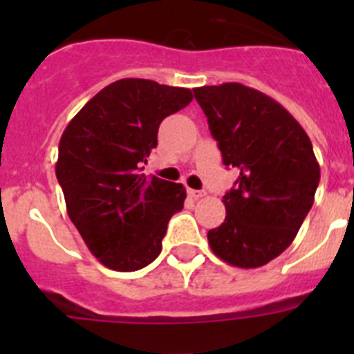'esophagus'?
<instances>
[{
  "label": "esophagus",
  "mask_w": 354,
  "mask_h": 354,
  "mask_svg": "<svg viewBox=\"0 0 354 354\" xmlns=\"http://www.w3.org/2000/svg\"><path fill=\"white\" fill-rule=\"evenodd\" d=\"M187 195L192 196L193 200H200V198H204L205 193L204 192H196V189H187Z\"/></svg>",
  "instance_id": "1"
}]
</instances>
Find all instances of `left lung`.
I'll use <instances>...</instances> for the list:
<instances>
[{
	"label": "left lung",
	"mask_w": 354,
	"mask_h": 354,
	"mask_svg": "<svg viewBox=\"0 0 354 354\" xmlns=\"http://www.w3.org/2000/svg\"><path fill=\"white\" fill-rule=\"evenodd\" d=\"M236 187L223 196L227 216L207 232L216 257L261 268L290 245L314 204L321 170L299 122L270 95L241 83L193 90Z\"/></svg>",
	"instance_id": "1"
}]
</instances>
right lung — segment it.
<instances>
[{
  "mask_svg": "<svg viewBox=\"0 0 354 354\" xmlns=\"http://www.w3.org/2000/svg\"><path fill=\"white\" fill-rule=\"evenodd\" d=\"M189 88L118 80L68 122L58 145L56 179L71 221L93 257L136 271L161 253L168 220L184 207L183 184L142 174L158 147L162 118L186 108Z\"/></svg>",
  "mask_w": 354,
  "mask_h": 354,
  "instance_id": "right-lung-1",
  "label": "right lung"
}]
</instances>
